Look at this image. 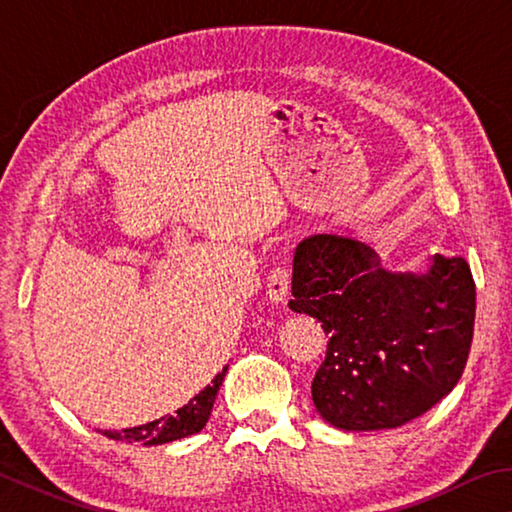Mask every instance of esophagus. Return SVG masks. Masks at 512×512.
Segmentation results:
<instances>
[{
  "mask_svg": "<svg viewBox=\"0 0 512 512\" xmlns=\"http://www.w3.org/2000/svg\"><path fill=\"white\" fill-rule=\"evenodd\" d=\"M289 284H291L289 268L284 264H275V268L266 280L268 298H271L273 302H284V300H287V293H289Z\"/></svg>",
  "mask_w": 512,
  "mask_h": 512,
  "instance_id": "34e87169",
  "label": "esophagus"
}]
</instances>
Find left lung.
Returning a JSON list of instances; mask_svg holds the SVG:
<instances>
[{
  "mask_svg": "<svg viewBox=\"0 0 512 512\" xmlns=\"http://www.w3.org/2000/svg\"><path fill=\"white\" fill-rule=\"evenodd\" d=\"M291 293L289 307L329 336L311 397L336 429L402 427L463 375L476 311L463 257L433 255L427 273H391L357 239L314 235L293 255Z\"/></svg>",
  "mask_w": 512,
  "mask_h": 512,
  "instance_id": "8db88e82",
  "label": "left lung"
}]
</instances>
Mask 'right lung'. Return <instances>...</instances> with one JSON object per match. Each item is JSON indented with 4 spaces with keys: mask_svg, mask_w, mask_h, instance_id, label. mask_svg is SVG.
<instances>
[{
    "mask_svg": "<svg viewBox=\"0 0 512 512\" xmlns=\"http://www.w3.org/2000/svg\"><path fill=\"white\" fill-rule=\"evenodd\" d=\"M221 381H223V372L214 377L212 386H205L194 400H189L185 406H180L173 415H164V418L140 424V427L121 429V431H103V433L112 440H126V443H144V445H164V443H173V440L192 436V433L201 431L205 427V422L210 420L212 406L216 400V393H219Z\"/></svg>",
    "mask_w": 512,
    "mask_h": 512,
    "instance_id": "1",
    "label": "right lung"
}]
</instances>
